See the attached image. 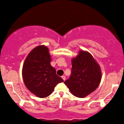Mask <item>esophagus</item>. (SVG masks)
<instances>
[{
  "label": "esophagus",
  "instance_id": "1",
  "mask_svg": "<svg viewBox=\"0 0 124 124\" xmlns=\"http://www.w3.org/2000/svg\"><path fill=\"white\" fill-rule=\"evenodd\" d=\"M62 79L64 81L65 79H66V77H65L64 75H63V76H62Z\"/></svg>",
  "mask_w": 124,
  "mask_h": 124
}]
</instances>
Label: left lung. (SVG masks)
Returning a JSON list of instances; mask_svg holds the SVG:
<instances>
[{"label":"left lung","mask_w":124,"mask_h":124,"mask_svg":"<svg viewBox=\"0 0 124 124\" xmlns=\"http://www.w3.org/2000/svg\"><path fill=\"white\" fill-rule=\"evenodd\" d=\"M72 72L65 85L75 97L84 98L99 86L102 78L100 65L89 52L80 50L72 59Z\"/></svg>","instance_id":"left-lung-1"}]
</instances>
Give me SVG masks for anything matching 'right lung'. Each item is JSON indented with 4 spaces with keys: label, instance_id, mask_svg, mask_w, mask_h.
I'll use <instances>...</instances> for the list:
<instances>
[{
    "label": "right lung",
    "instance_id": "obj_1",
    "mask_svg": "<svg viewBox=\"0 0 124 124\" xmlns=\"http://www.w3.org/2000/svg\"><path fill=\"white\" fill-rule=\"evenodd\" d=\"M49 49L40 45L29 52L22 68V77L26 87L39 98L51 95L54 87L63 81L56 74L55 68L51 66Z\"/></svg>",
    "mask_w": 124,
    "mask_h": 124
}]
</instances>
